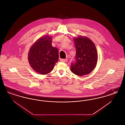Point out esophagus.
<instances>
[{
	"mask_svg": "<svg viewBox=\"0 0 125 125\" xmlns=\"http://www.w3.org/2000/svg\"><path fill=\"white\" fill-rule=\"evenodd\" d=\"M67 59H61L60 61L63 62H66L67 61Z\"/></svg>",
	"mask_w": 125,
	"mask_h": 125,
	"instance_id": "34e87169",
	"label": "esophagus"
}]
</instances>
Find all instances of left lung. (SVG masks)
<instances>
[{"label":"left lung","instance_id":"1","mask_svg":"<svg viewBox=\"0 0 125 125\" xmlns=\"http://www.w3.org/2000/svg\"><path fill=\"white\" fill-rule=\"evenodd\" d=\"M75 48V61L72 63L73 73L82 76L88 74L95 67L98 54L95 45L88 37L79 36L73 38Z\"/></svg>","mask_w":125,"mask_h":125}]
</instances>
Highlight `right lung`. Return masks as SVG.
<instances>
[{
	"label": "right lung",
	"instance_id": "right-lung-1",
	"mask_svg": "<svg viewBox=\"0 0 125 125\" xmlns=\"http://www.w3.org/2000/svg\"><path fill=\"white\" fill-rule=\"evenodd\" d=\"M52 36H43L30 48L28 54L29 63L33 70L39 74L50 73L58 61V49L52 46Z\"/></svg>",
	"mask_w": 125,
	"mask_h": 125
}]
</instances>
